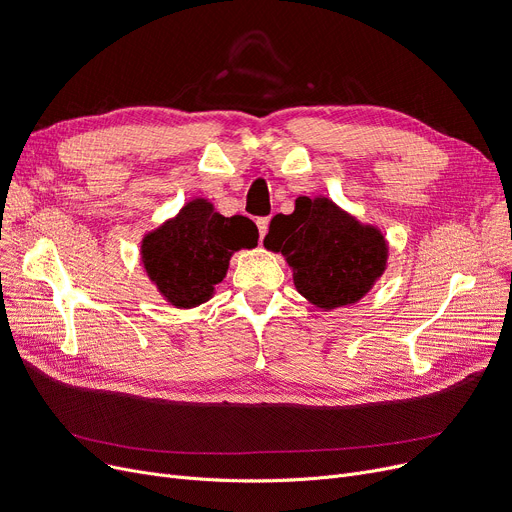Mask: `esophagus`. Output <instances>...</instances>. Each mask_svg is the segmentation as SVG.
I'll use <instances>...</instances> for the list:
<instances>
[{
  "label": "esophagus",
  "mask_w": 512,
  "mask_h": 512,
  "mask_svg": "<svg viewBox=\"0 0 512 512\" xmlns=\"http://www.w3.org/2000/svg\"><path fill=\"white\" fill-rule=\"evenodd\" d=\"M267 226H270V218H259L257 220V228H259V238L263 240L267 234Z\"/></svg>",
  "instance_id": "1"
}]
</instances>
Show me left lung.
<instances>
[{
    "mask_svg": "<svg viewBox=\"0 0 512 512\" xmlns=\"http://www.w3.org/2000/svg\"><path fill=\"white\" fill-rule=\"evenodd\" d=\"M263 247L282 253L294 288L324 311L359 303L384 276L390 253L378 226L326 195L299 197L290 215H274Z\"/></svg>",
    "mask_w": 512,
    "mask_h": 512,
    "instance_id": "obj_1",
    "label": "left lung"
}]
</instances>
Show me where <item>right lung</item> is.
<instances>
[{
    "mask_svg": "<svg viewBox=\"0 0 512 512\" xmlns=\"http://www.w3.org/2000/svg\"><path fill=\"white\" fill-rule=\"evenodd\" d=\"M257 226L245 215L224 218L203 197L186 201L141 240V263L151 284L176 309L207 303L240 249H255Z\"/></svg>",
    "mask_w": 512,
    "mask_h": 512,
    "instance_id": "1",
    "label": "right lung"
}]
</instances>
